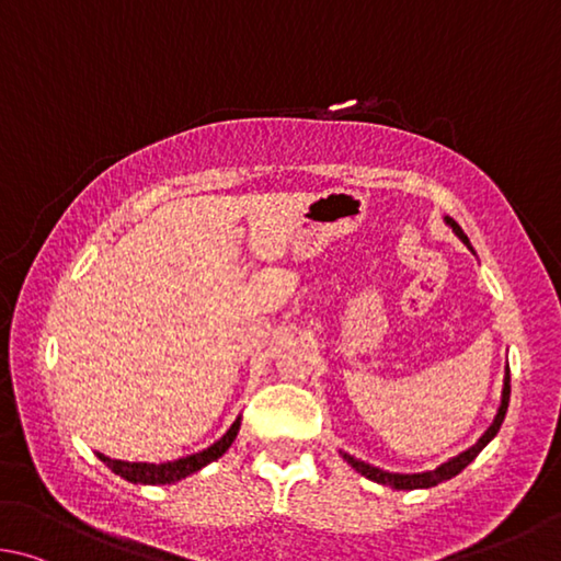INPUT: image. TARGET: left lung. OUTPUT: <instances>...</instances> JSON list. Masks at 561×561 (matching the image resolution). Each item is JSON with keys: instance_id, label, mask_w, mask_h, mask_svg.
Listing matches in <instances>:
<instances>
[{"instance_id": "1", "label": "left lung", "mask_w": 561, "mask_h": 561, "mask_svg": "<svg viewBox=\"0 0 561 561\" xmlns=\"http://www.w3.org/2000/svg\"><path fill=\"white\" fill-rule=\"evenodd\" d=\"M448 224H450V229H454L458 236H460V241H463L468 249H470V241H468V236L463 233V229H460V226L454 221V219H446ZM510 371V369H507ZM507 404H510V375H505V389H503V404H500V409H497V416H495V421H493V426H490L483 436H480V440L476 446H470L468 450H463V454L460 456H456V458H450L448 463H444L440 468H436V470H428V473H414V476H404V473H387V470H379V468H375V466H369V463H365V460H357V458H352V456H347V454H342V458L347 460V463L357 470V473H362L365 478H369V480H375V483H381V485H389V488H397V490H416V488H434V485H438V483H444V480H450L454 476H458L460 470H463L470 460H473L480 450H483L490 440L495 438V434L500 431V426H503V419H505V414H507Z\"/></svg>"}]
</instances>
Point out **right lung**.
I'll return each instance as SVG.
<instances>
[{
  "label": "right lung",
  "mask_w": 561,
  "mask_h": 561,
  "mask_svg": "<svg viewBox=\"0 0 561 561\" xmlns=\"http://www.w3.org/2000/svg\"><path fill=\"white\" fill-rule=\"evenodd\" d=\"M239 426H241V421L236 419L233 426L226 431V434L216 440L214 446H209L206 450H199V454H194V456L170 460V463H125V460L107 458L103 454H98V458H101L115 476L130 480V483H145V485L176 483V480L196 473V470L204 468L206 463H211V460L224 456L226 450H229V446L233 444L236 434H239Z\"/></svg>",
  "instance_id": "obj_1"
}]
</instances>
